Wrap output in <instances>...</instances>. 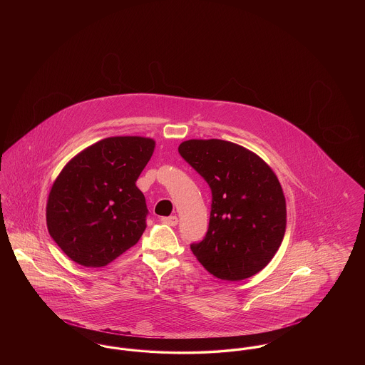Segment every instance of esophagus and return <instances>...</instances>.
I'll list each match as a JSON object with an SVG mask.
<instances>
[{"instance_id": "esophagus-1", "label": "esophagus", "mask_w": 365, "mask_h": 365, "mask_svg": "<svg viewBox=\"0 0 365 365\" xmlns=\"http://www.w3.org/2000/svg\"><path fill=\"white\" fill-rule=\"evenodd\" d=\"M161 222L164 225H168V226H176L178 225V217L176 216H168V217H163Z\"/></svg>"}]
</instances>
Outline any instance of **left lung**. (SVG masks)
<instances>
[{"label": "left lung", "mask_w": 365, "mask_h": 365, "mask_svg": "<svg viewBox=\"0 0 365 365\" xmlns=\"http://www.w3.org/2000/svg\"><path fill=\"white\" fill-rule=\"evenodd\" d=\"M179 153L212 190L205 238L191 252L210 275L243 280L272 260L286 230V200L272 168L223 139H189Z\"/></svg>", "instance_id": "1"}]
</instances>
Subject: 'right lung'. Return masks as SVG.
<instances>
[{
    "label": "right lung",
    "instance_id": "1",
    "mask_svg": "<svg viewBox=\"0 0 365 365\" xmlns=\"http://www.w3.org/2000/svg\"><path fill=\"white\" fill-rule=\"evenodd\" d=\"M155 148L146 137H109L61 170L49 191L46 225L71 260L100 268L138 242L148 208L135 182Z\"/></svg>",
    "mask_w": 365,
    "mask_h": 365
}]
</instances>
